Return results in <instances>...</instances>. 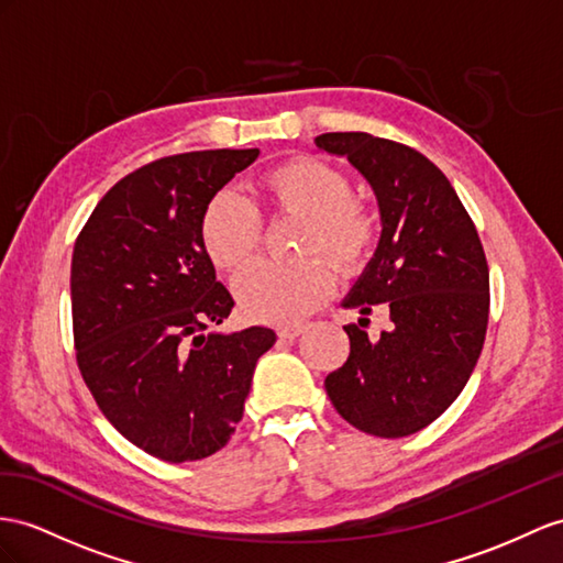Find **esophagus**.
I'll return each instance as SVG.
<instances>
[{
  "mask_svg": "<svg viewBox=\"0 0 563 563\" xmlns=\"http://www.w3.org/2000/svg\"><path fill=\"white\" fill-rule=\"evenodd\" d=\"M301 330H305V325H301V323H287V325L278 328V335L283 340H295L297 335H301Z\"/></svg>",
  "mask_w": 563,
  "mask_h": 563,
  "instance_id": "34e87169",
  "label": "esophagus"
}]
</instances>
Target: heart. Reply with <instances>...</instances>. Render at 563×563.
I'll return each mask as SVG.
<instances>
[{"label": "heart", "mask_w": 563, "mask_h": 563, "mask_svg": "<svg viewBox=\"0 0 563 563\" xmlns=\"http://www.w3.org/2000/svg\"><path fill=\"white\" fill-rule=\"evenodd\" d=\"M256 190L268 213L307 219L299 254L309 258L297 264H254L238 278L235 295L252 319L297 321L333 290L331 263L338 273H352L366 262L378 238V219L366 201L354 195L347 173L323 158H287L258 178ZM199 235L216 268L238 273L262 244L264 221L242 195L221 190L207 201Z\"/></svg>", "instance_id": "obj_1"}]
</instances>
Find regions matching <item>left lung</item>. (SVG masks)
<instances>
[{
	"instance_id": "left-lung-1",
	"label": "left lung",
	"mask_w": 563,
	"mask_h": 563,
	"mask_svg": "<svg viewBox=\"0 0 563 563\" xmlns=\"http://www.w3.org/2000/svg\"><path fill=\"white\" fill-rule=\"evenodd\" d=\"M316 144L364 173L383 219L378 252L344 299L364 319L344 325L350 356L328 373L325 393L354 428L407 438L452 405L483 352V242L452 183L421 152L368 133H323ZM376 306L391 311V325L368 341L363 328Z\"/></svg>"
}]
</instances>
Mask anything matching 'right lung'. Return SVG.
Returning a JSON list of instances; mask_svg holds the SVG:
<instances>
[{
	"mask_svg": "<svg viewBox=\"0 0 563 563\" xmlns=\"http://www.w3.org/2000/svg\"><path fill=\"white\" fill-rule=\"evenodd\" d=\"M258 150L162 156L99 199L70 262L80 376L121 435L168 464L219 452L242 419L271 328L207 333L235 301L201 244L207 201Z\"/></svg>",
	"mask_w": 563,
	"mask_h": 563,
	"instance_id": "obj_1",
	"label": "right lung"
}]
</instances>
